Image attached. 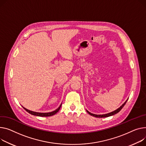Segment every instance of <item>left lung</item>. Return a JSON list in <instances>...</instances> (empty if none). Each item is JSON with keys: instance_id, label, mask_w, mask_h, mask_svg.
I'll return each mask as SVG.
<instances>
[{"instance_id": "obj_1", "label": "left lung", "mask_w": 146, "mask_h": 146, "mask_svg": "<svg viewBox=\"0 0 146 146\" xmlns=\"http://www.w3.org/2000/svg\"><path fill=\"white\" fill-rule=\"evenodd\" d=\"M128 100V99L126 100L120 107V108H119V109H117V110H114V111H112V112H111V113H108V114H92V113H91L90 112H89V111H87V110H86L87 111V112L90 115H93V116H94V117H99V118H102V117H109V116H111V115H114V114H116V113H119L121 109H122V108H123L124 107V106L125 104V103H126V102H127V101Z\"/></svg>"}]
</instances>
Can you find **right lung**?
I'll use <instances>...</instances> for the list:
<instances>
[{
  "instance_id": "obj_1",
  "label": "right lung",
  "mask_w": 146,
  "mask_h": 146,
  "mask_svg": "<svg viewBox=\"0 0 146 146\" xmlns=\"http://www.w3.org/2000/svg\"><path fill=\"white\" fill-rule=\"evenodd\" d=\"M61 106H62V104L60 105V106L56 110H55L53 111L49 112V113H38V112H35V111H31V110H27V109L23 108H23H24V109L26 111H27L28 113H29L32 114V115H37V116H40V117H48V116H52V115L55 114L56 113H57L58 111H59L60 109V108H61Z\"/></svg>"
}]
</instances>
